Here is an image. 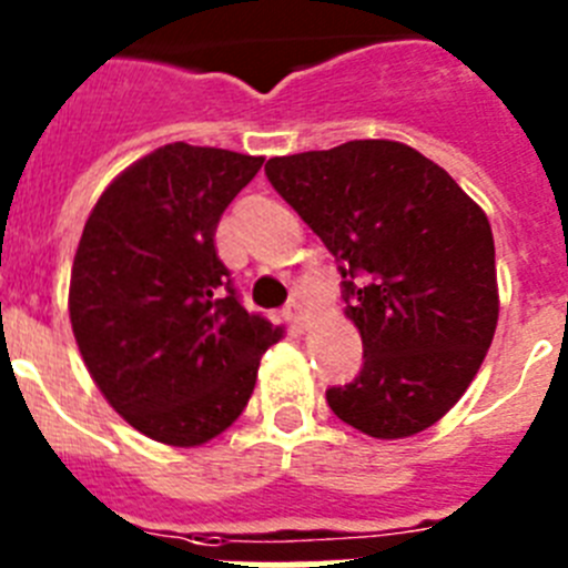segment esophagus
<instances>
[{
	"label": "esophagus",
	"instance_id": "1",
	"mask_svg": "<svg viewBox=\"0 0 568 568\" xmlns=\"http://www.w3.org/2000/svg\"><path fill=\"white\" fill-rule=\"evenodd\" d=\"M284 318L293 324V329H298V333H301V329H304V324H307V313H304V304H301V301H293V304L284 310Z\"/></svg>",
	"mask_w": 568,
	"mask_h": 568
}]
</instances>
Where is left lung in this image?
<instances>
[{"label":"left lung","mask_w":568,"mask_h":568,"mask_svg":"<svg viewBox=\"0 0 568 568\" xmlns=\"http://www.w3.org/2000/svg\"><path fill=\"white\" fill-rule=\"evenodd\" d=\"M275 193L335 255L364 366L327 404L373 438H409L444 418L498 327L489 219L418 150L361 139L275 155Z\"/></svg>","instance_id":"8db88e82"}]
</instances>
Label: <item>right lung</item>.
Segmentation results:
<instances>
[{"instance_id": "1", "label": "right lung", "mask_w": 568, "mask_h": 568, "mask_svg": "<svg viewBox=\"0 0 568 568\" xmlns=\"http://www.w3.org/2000/svg\"><path fill=\"white\" fill-rule=\"evenodd\" d=\"M264 159L173 142L102 193L70 273L88 373L130 426L199 446L247 406L261 355L284 335L241 307L215 227Z\"/></svg>"}]
</instances>
